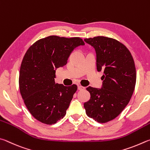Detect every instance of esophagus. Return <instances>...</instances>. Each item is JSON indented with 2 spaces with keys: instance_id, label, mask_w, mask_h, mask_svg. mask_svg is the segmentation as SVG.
I'll return each instance as SVG.
<instances>
[{
  "instance_id": "esophagus-1",
  "label": "esophagus",
  "mask_w": 150,
  "mask_h": 150,
  "mask_svg": "<svg viewBox=\"0 0 150 150\" xmlns=\"http://www.w3.org/2000/svg\"><path fill=\"white\" fill-rule=\"evenodd\" d=\"M78 90H84L85 88L83 87V86H82L81 85H78Z\"/></svg>"
}]
</instances>
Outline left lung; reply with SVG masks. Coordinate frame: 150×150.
<instances>
[{
    "mask_svg": "<svg viewBox=\"0 0 150 150\" xmlns=\"http://www.w3.org/2000/svg\"><path fill=\"white\" fill-rule=\"evenodd\" d=\"M96 50L97 70L103 72L101 89L89 86L90 99L83 104L89 117L105 123L119 116L129 103L135 88L136 71L129 50L116 39L104 36L86 38Z\"/></svg>",
    "mask_w": 150,
    "mask_h": 150,
    "instance_id": "1",
    "label": "left lung"
}]
</instances>
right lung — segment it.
Segmentation results:
<instances>
[{
	"label": "right lung",
	"instance_id": "add662e5",
	"mask_svg": "<svg viewBox=\"0 0 150 150\" xmlns=\"http://www.w3.org/2000/svg\"><path fill=\"white\" fill-rule=\"evenodd\" d=\"M84 44L80 38L51 35L26 51L20 70V91L28 111L39 122L52 125L65 116L78 87L55 83L56 68L67 64L73 50Z\"/></svg>",
	"mask_w": 150,
	"mask_h": 150
}]
</instances>
